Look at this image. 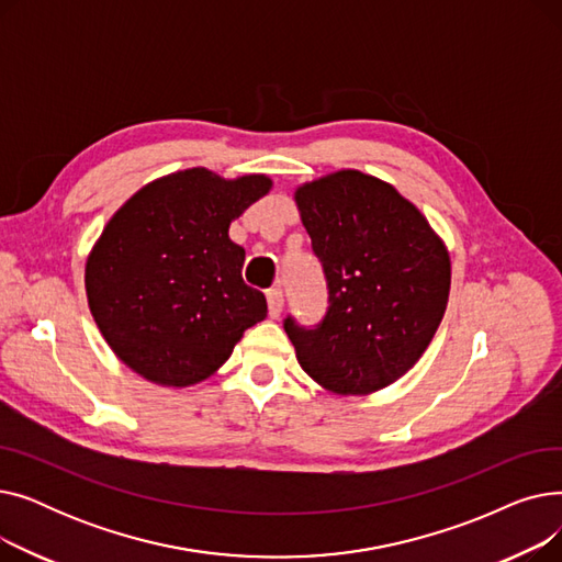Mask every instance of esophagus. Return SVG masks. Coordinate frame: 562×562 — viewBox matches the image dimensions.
Instances as JSON below:
<instances>
[{
    "label": "esophagus",
    "instance_id": "esophagus-1",
    "mask_svg": "<svg viewBox=\"0 0 562 562\" xmlns=\"http://www.w3.org/2000/svg\"><path fill=\"white\" fill-rule=\"evenodd\" d=\"M266 303H269V316L278 318L282 314V307H284L282 291L280 289H271L269 293H266Z\"/></svg>",
    "mask_w": 562,
    "mask_h": 562
}]
</instances>
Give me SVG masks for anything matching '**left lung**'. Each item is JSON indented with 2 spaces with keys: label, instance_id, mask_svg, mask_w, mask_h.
Instances as JSON below:
<instances>
[{
  "label": "left lung",
  "instance_id": "1",
  "mask_svg": "<svg viewBox=\"0 0 562 562\" xmlns=\"http://www.w3.org/2000/svg\"><path fill=\"white\" fill-rule=\"evenodd\" d=\"M296 202L328 286L316 326L284 318L303 371L335 394L392 385L424 356L445 316V244L415 204L360 170L303 184Z\"/></svg>",
  "mask_w": 562,
  "mask_h": 562
}]
</instances>
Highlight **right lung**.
Returning a JSON list of instances; mask_svg holds the SVG:
<instances>
[{
    "mask_svg": "<svg viewBox=\"0 0 562 562\" xmlns=\"http://www.w3.org/2000/svg\"><path fill=\"white\" fill-rule=\"evenodd\" d=\"M271 191L189 168L143 187L106 223L86 261L88 307L111 350L168 387L210 378L255 323L263 293L241 278L246 250L229 223Z\"/></svg>",
    "mask_w": 562,
    "mask_h": 562,
    "instance_id": "add662e5",
    "label": "right lung"
}]
</instances>
